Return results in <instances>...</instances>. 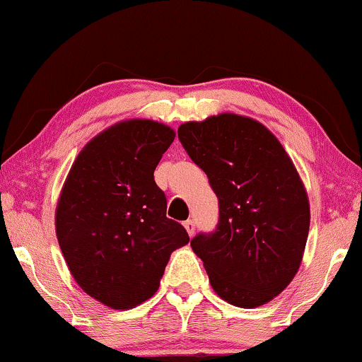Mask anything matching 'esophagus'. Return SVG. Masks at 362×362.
Returning <instances> with one entry per match:
<instances>
[{
	"mask_svg": "<svg viewBox=\"0 0 362 362\" xmlns=\"http://www.w3.org/2000/svg\"><path fill=\"white\" fill-rule=\"evenodd\" d=\"M185 227H186L187 234H189L191 237L194 235V232H196V222H194V221H192V219H187V221L185 222Z\"/></svg>",
	"mask_w": 362,
	"mask_h": 362,
	"instance_id": "1",
	"label": "esophagus"
}]
</instances>
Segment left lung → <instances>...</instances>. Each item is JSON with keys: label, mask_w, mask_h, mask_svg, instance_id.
I'll return each instance as SVG.
<instances>
[{"label": "left lung", "mask_w": 362, "mask_h": 362, "mask_svg": "<svg viewBox=\"0 0 362 362\" xmlns=\"http://www.w3.org/2000/svg\"><path fill=\"white\" fill-rule=\"evenodd\" d=\"M177 138L219 201L216 229L191 240L212 288L240 308L267 303L293 280L310 230L293 163L262 123L235 113L182 123Z\"/></svg>", "instance_id": "left-lung-1"}]
</instances>
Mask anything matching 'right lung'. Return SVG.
<instances>
[{"label":"right lung","instance_id":"add662e5","mask_svg":"<svg viewBox=\"0 0 362 362\" xmlns=\"http://www.w3.org/2000/svg\"><path fill=\"white\" fill-rule=\"evenodd\" d=\"M170 127L130 120L87 143L71 168L56 212V232L78 286L115 310L151 298L171 252L189 235L166 217L155 182Z\"/></svg>","mask_w":362,"mask_h":362}]
</instances>
